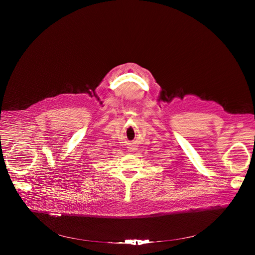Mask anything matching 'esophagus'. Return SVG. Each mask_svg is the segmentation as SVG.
<instances>
[{"mask_svg":"<svg viewBox=\"0 0 255 255\" xmlns=\"http://www.w3.org/2000/svg\"><path fill=\"white\" fill-rule=\"evenodd\" d=\"M128 148V151L129 152H134V151H136V146H135V145H130V146L129 147H127Z\"/></svg>","mask_w":255,"mask_h":255,"instance_id":"1","label":"esophagus"}]
</instances>
